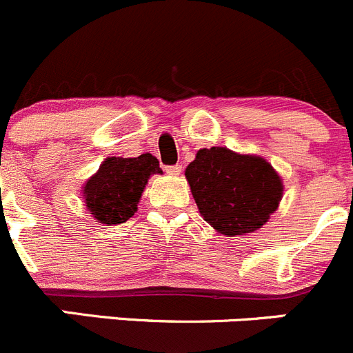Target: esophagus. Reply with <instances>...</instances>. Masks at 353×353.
I'll use <instances>...</instances> for the list:
<instances>
[{
    "label": "esophagus",
    "mask_w": 353,
    "mask_h": 353,
    "mask_svg": "<svg viewBox=\"0 0 353 353\" xmlns=\"http://www.w3.org/2000/svg\"><path fill=\"white\" fill-rule=\"evenodd\" d=\"M166 173L171 176H179L182 173V166L180 164H174V166H166Z\"/></svg>",
    "instance_id": "esophagus-1"
}]
</instances>
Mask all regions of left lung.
<instances>
[{
  "mask_svg": "<svg viewBox=\"0 0 353 353\" xmlns=\"http://www.w3.org/2000/svg\"><path fill=\"white\" fill-rule=\"evenodd\" d=\"M185 179L201 216L227 237L260 229L283 197V182L270 163L227 147L197 150Z\"/></svg>",
  "mask_w": 353,
  "mask_h": 353,
  "instance_id": "1",
  "label": "left lung"
}]
</instances>
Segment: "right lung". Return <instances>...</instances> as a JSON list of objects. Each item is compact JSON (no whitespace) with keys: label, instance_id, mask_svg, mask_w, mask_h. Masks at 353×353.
I'll use <instances>...</instances> for the list:
<instances>
[{"label":"right lung","instance_id":"right-lung-1","mask_svg":"<svg viewBox=\"0 0 353 353\" xmlns=\"http://www.w3.org/2000/svg\"><path fill=\"white\" fill-rule=\"evenodd\" d=\"M163 173L152 154L107 157L83 187L86 208L103 225H117L135 214L150 174Z\"/></svg>","mask_w":353,"mask_h":353}]
</instances>
